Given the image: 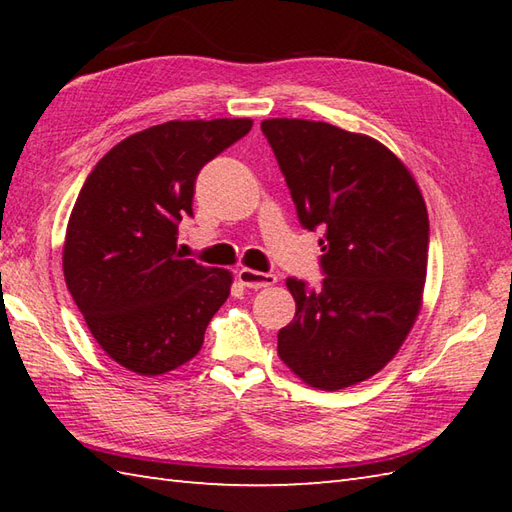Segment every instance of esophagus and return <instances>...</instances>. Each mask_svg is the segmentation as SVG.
<instances>
[{
    "label": "esophagus",
    "mask_w": 512,
    "mask_h": 512,
    "mask_svg": "<svg viewBox=\"0 0 512 512\" xmlns=\"http://www.w3.org/2000/svg\"><path fill=\"white\" fill-rule=\"evenodd\" d=\"M237 279L239 284L246 286V288H268L277 284V275H270V273H259V270H253V268H242L237 273Z\"/></svg>",
    "instance_id": "34e87169"
}]
</instances>
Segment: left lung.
<instances>
[{"label": "left lung", "mask_w": 512, "mask_h": 512, "mask_svg": "<svg viewBox=\"0 0 512 512\" xmlns=\"http://www.w3.org/2000/svg\"><path fill=\"white\" fill-rule=\"evenodd\" d=\"M262 132L284 171L299 220L323 228L321 288L286 279L297 312L277 354L303 383L336 391L378 374L422 308L429 215L416 178L367 134L303 118Z\"/></svg>", "instance_id": "obj_1"}]
</instances>
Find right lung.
<instances>
[{
  "label": "right lung",
  "mask_w": 512,
  "mask_h": 512,
  "mask_svg": "<svg viewBox=\"0 0 512 512\" xmlns=\"http://www.w3.org/2000/svg\"><path fill=\"white\" fill-rule=\"evenodd\" d=\"M250 118L169 121L127 136L96 162L74 202L63 277L101 350L140 376L200 352L233 273L182 259L198 171L250 132Z\"/></svg>",
  "instance_id": "obj_1"
}]
</instances>
